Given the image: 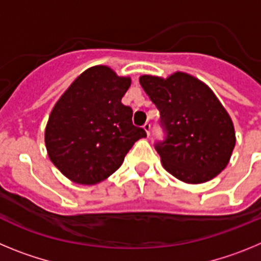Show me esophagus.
Wrapping results in <instances>:
<instances>
[{
  "instance_id": "esophagus-1",
  "label": "esophagus",
  "mask_w": 261,
  "mask_h": 261,
  "mask_svg": "<svg viewBox=\"0 0 261 261\" xmlns=\"http://www.w3.org/2000/svg\"><path fill=\"white\" fill-rule=\"evenodd\" d=\"M144 129H145V132H146L147 136H150V129H151V124L149 123V121H146V123L144 124Z\"/></svg>"
}]
</instances>
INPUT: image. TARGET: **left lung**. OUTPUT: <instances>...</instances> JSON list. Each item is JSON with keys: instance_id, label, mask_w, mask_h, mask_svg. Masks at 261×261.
<instances>
[{"instance_id": "obj_1", "label": "left lung", "mask_w": 261, "mask_h": 261, "mask_svg": "<svg viewBox=\"0 0 261 261\" xmlns=\"http://www.w3.org/2000/svg\"><path fill=\"white\" fill-rule=\"evenodd\" d=\"M161 114L163 141L155 142L163 167L179 180L205 183L227 166L235 146L234 125L214 93L197 78L174 73L163 80L140 77Z\"/></svg>"}]
</instances>
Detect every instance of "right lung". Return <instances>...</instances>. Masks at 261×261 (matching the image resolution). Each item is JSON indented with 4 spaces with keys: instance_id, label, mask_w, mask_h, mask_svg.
<instances>
[{
    "instance_id": "add662e5",
    "label": "right lung",
    "mask_w": 261,
    "mask_h": 261,
    "mask_svg": "<svg viewBox=\"0 0 261 261\" xmlns=\"http://www.w3.org/2000/svg\"><path fill=\"white\" fill-rule=\"evenodd\" d=\"M130 78L108 66L85 70L62 94L49 115L45 146L52 163L71 181L96 184L121 166L144 128L121 103Z\"/></svg>"
}]
</instances>
